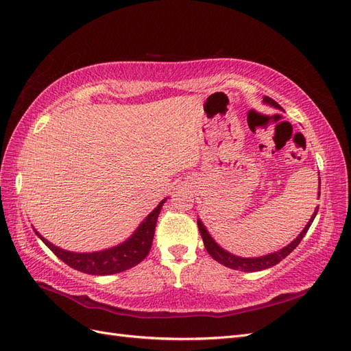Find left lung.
<instances>
[{"label":"left lung","mask_w":351,"mask_h":351,"mask_svg":"<svg viewBox=\"0 0 351 351\" xmlns=\"http://www.w3.org/2000/svg\"><path fill=\"white\" fill-rule=\"evenodd\" d=\"M263 102L271 105V107L274 108H280V105L275 102L274 99L265 97L263 98ZM319 196H321V177H319ZM317 210H319V208L316 206L313 215L311 217L309 222H307L306 227L303 228V231L300 232L299 236H297L290 244H287L285 247L280 249L278 252H274V253H269V254H263V256H259V258H240V256H236V254H232L227 250L222 249L219 244L210 237V234L208 232L206 227L204 226V222H202L200 219H197V227H199V231H200V236L202 239H204V244H205V249L208 250V253L210 254L212 258H214L218 263L224 265V267L227 268H231V269H239V271H243V272H256V271H262V269H268L271 267H274V265L280 263L284 258L289 256V254L299 246V243L303 240V237L306 236L307 230H309V227L312 226V222L317 214Z\"/></svg>","instance_id":"obj_1"}]
</instances>
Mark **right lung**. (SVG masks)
<instances>
[{
    "label": "right lung",
    "mask_w": 351,
    "mask_h": 351,
    "mask_svg": "<svg viewBox=\"0 0 351 351\" xmlns=\"http://www.w3.org/2000/svg\"><path fill=\"white\" fill-rule=\"evenodd\" d=\"M165 200L167 199H162L159 202V205L141 222V226L136 228V231L125 241L117 244L114 247L99 252H69L58 246H54V244L49 243L47 239L42 237L35 228L34 230L36 232V236L51 249V252L57 254V258L67 263L69 267L90 275L119 274L136 267L137 263H141L147 256V253H149L152 247L156 219L159 212H161L162 205L165 204Z\"/></svg>",
    "instance_id": "1"
}]
</instances>
